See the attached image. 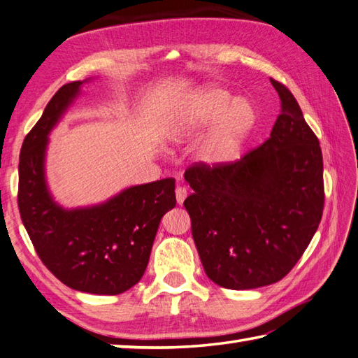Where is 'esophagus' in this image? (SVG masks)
I'll list each match as a JSON object with an SVG mask.
<instances>
[{"label":"esophagus","instance_id":"obj_1","mask_svg":"<svg viewBox=\"0 0 358 358\" xmlns=\"http://www.w3.org/2000/svg\"><path fill=\"white\" fill-rule=\"evenodd\" d=\"M187 194H188V189L185 187H178L176 188V201H178L179 206H182V203H184Z\"/></svg>","mask_w":358,"mask_h":358}]
</instances>
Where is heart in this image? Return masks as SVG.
Here are the masks:
<instances>
[{
  "label": "heart",
  "mask_w": 358,
  "mask_h": 358,
  "mask_svg": "<svg viewBox=\"0 0 358 358\" xmlns=\"http://www.w3.org/2000/svg\"><path fill=\"white\" fill-rule=\"evenodd\" d=\"M257 123L258 113L249 100H236L222 87L203 86L166 115L162 136L170 143H184L208 129L194 150V159L215 169L241 155Z\"/></svg>",
  "instance_id": "heart-1"
}]
</instances>
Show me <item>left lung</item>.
I'll list each match as a JSON object with an SVG mask.
<instances>
[{"label":"left lung","mask_w":358,"mask_h":358,"mask_svg":"<svg viewBox=\"0 0 358 358\" xmlns=\"http://www.w3.org/2000/svg\"><path fill=\"white\" fill-rule=\"evenodd\" d=\"M281 113L271 137L238 162L196 165L184 178V206L208 278L249 290L284 278L322 221L324 187L320 142L286 86L271 78Z\"/></svg>","instance_id":"1"}]
</instances>
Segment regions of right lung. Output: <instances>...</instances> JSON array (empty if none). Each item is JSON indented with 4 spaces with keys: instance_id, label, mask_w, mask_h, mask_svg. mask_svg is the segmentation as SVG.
<instances>
[{
    "instance_id": "right-lung-1",
    "label": "right lung",
    "mask_w": 358,
    "mask_h": 358,
    "mask_svg": "<svg viewBox=\"0 0 358 358\" xmlns=\"http://www.w3.org/2000/svg\"><path fill=\"white\" fill-rule=\"evenodd\" d=\"M86 82L62 86L26 136L18 208L40 259L58 280L86 294L119 295L145 273L160 220L176 207L174 179L125 188L96 206L64 208L54 199L46 180L49 134Z\"/></svg>"
}]
</instances>
